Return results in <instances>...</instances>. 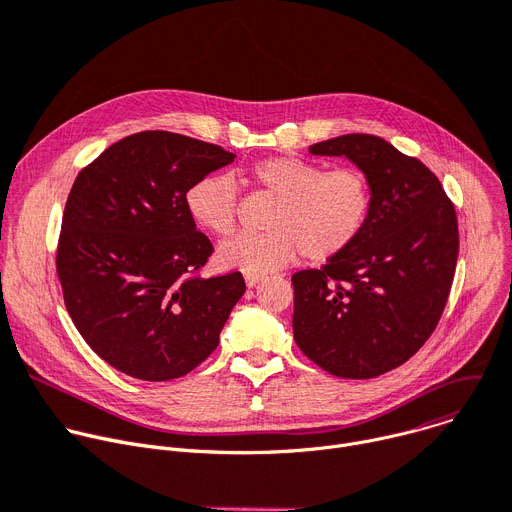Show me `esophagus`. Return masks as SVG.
I'll use <instances>...</instances> for the list:
<instances>
[{"instance_id": "esophagus-1", "label": "esophagus", "mask_w": 512, "mask_h": 512, "mask_svg": "<svg viewBox=\"0 0 512 512\" xmlns=\"http://www.w3.org/2000/svg\"><path fill=\"white\" fill-rule=\"evenodd\" d=\"M261 280H263V275H259V273H247V275H245V282H247L249 288L257 286Z\"/></svg>"}]
</instances>
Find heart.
<instances>
[{"instance_id":"obj_1","label":"heart","mask_w":512,"mask_h":512,"mask_svg":"<svg viewBox=\"0 0 512 512\" xmlns=\"http://www.w3.org/2000/svg\"><path fill=\"white\" fill-rule=\"evenodd\" d=\"M245 181L275 198L263 235H239L218 251L220 265L267 273L304 255L312 263L349 251L369 220L374 188L353 165L327 169L320 163L277 155L255 163ZM192 218L216 237H228L239 222L237 185L224 175H206L188 190Z\"/></svg>"}]
</instances>
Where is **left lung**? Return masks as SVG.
I'll return each instance as SVG.
<instances>
[{"label":"left lung","mask_w":512,"mask_h":512,"mask_svg":"<svg viewBox=\"0 0 512 512\" xmlns=\"http://www.w3.org/2000/svg\"><path fill=\"white\" fill-rule=\"evenodd\" d=\"M308 151L363 169L374 206L349 251L292 275L294 339L337 378H376L421 349L443 314L459 253L455 206L425 163L380 136L343 134Z\"/></svg>","instance_id":"1"}]
</instances>
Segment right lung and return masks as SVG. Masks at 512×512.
I'll return each mask as SVG.
<instances>
[{"label":"right lung","mask_w":512,"mask_h":512,"mask_svg":"<svg viewBox=\"0 0 512 512\" xmlns=\"http://www.w3.org/2000/svg\"><path fill=\"white\" fill-rule=\"evenodd\" d=\"M235 157L198 138L145 130L75 177L57 247L59 282L85 343L122 374L175 380L218 347L247 286L241 271L200 275L214 247L185 196Z\"/></svg>","instance_id":"right-lung-1"}]
</instances>
